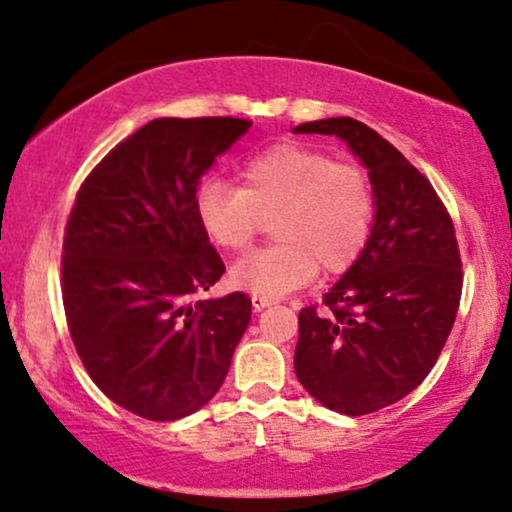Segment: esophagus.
<instances>
[{"label": "esophagus", "instance_id": "esophagus-1", "mask_svg": "<svg viewBox=\"0 0 512 512\" xmlns=\"http://www.w3.org/2000/svg\"><path fill=\"white\" fill-rule=\"evenodd\" d=\"M272 303H275V298H268V296H258V294L251 296V305H254L256 310H263V308H268V305H272Z\"/></svg>", "mask_w": 512, "mask_h": 512}]
</instances>
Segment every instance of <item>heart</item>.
I'll list each match as a JSON object with an SVG mask.
<instances>
[{
	"label": "heart",
	"mask_w": 512,
	"mask_h": 512,
	"mask_svg": "<svg viewBox=\"0 0 512 512\" xmlns=\"http://www.w3.org/2000/svg\"><path fill=\"white\" fill-rule=\"evenodd\" d=\"M195 214L211 244L240 251L272 218L280 242L240 258L230 280L251 294L280 298L317 272L343 275L360 261L376 221V190L357 162H338L305 143L270 145L244 162L240 188L204 181Z\"/></svg>",
	"instance_id": "heart-1"
}]
</instances>
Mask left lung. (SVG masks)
<instances>
[{
  "instance_id": "left-lung-1",
  "label": "left lung",
  "mask_w": 512,
  "mask_h": 512,
  "mask_svg": "<svg viewBox=\"0 0 512 512\" xmlns=\"http://www.w3.org/2000/svg\"><path fill=\"white\" fill-rule=\"evenodd\" d=\"M338 136L369 169L376 221L360 261L298 313L294 369L324 407L364 416L395 404L435 367L459 313L463 270L454 221L426 176L353 117L296 126Z\"/></svg>"
}]
</instances>
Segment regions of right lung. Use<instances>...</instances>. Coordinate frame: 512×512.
Instances as JSON below:
<instances>
[{
    "label": "right lung",
    "mask_w": 512,
    "mask_h": 512,
    "mask_svg": "<svg viewBox=\"0 0 512 512\" xmlns=\"http://www.w3.org/2000/svg\"><path fill=\"white\" fill-rule=\"evenodd\" d=\"M251 122L152 119L79 185L61 291L79 360L112 402L176 421L223 386L251 320L242 291L199 301L225 265L195 214L197 183Z\"/></svg>",
    "instance_id": "add662e5"
}]
</instances>
